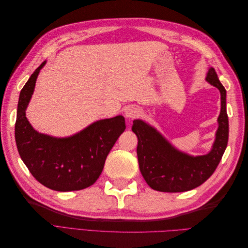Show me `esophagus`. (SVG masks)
<instances>
[{"label": "esophagus", "instance_id": "34e87169", "mask_svg": "<svg viewBox=\"0 0 248 248\" xmlns=\"http://www.w3.org/2000/svg\"><path fill=\"white\" fill-rule=\"evenodd\" d=\"M125 117L128 118V119H134L137 118L138 116H140V110L139 109V108L137 107H133V106H130L128 108H125Z\"/></svg>", "mask_w": 248, "mask_h": 248}]
</instances>
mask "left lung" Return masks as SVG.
I'll list each match as a JSON object with an SVG mask.
<instances>
[{
    "label": "left lung",
    "instance_id": "obj_1",
    "mask_svg": "<svg viewBox=\"0 0 248 248\" xmlns=\"http://www.w3.org/2000/svg\"><path fill=\"white\" fill-rule=\"evenodd\" d=\"M207 81L220 91L221 110L218 129L211 151L192 157L178 151L153 127L141 120H134L132 131L137 134L140 170L152 189L162 192L188 191L208 180L218 166L229 140L226 89L221 85L214 68L207 73Z\"/></svg>",
    "mask_w": 248,
    "mask_h": 248
}]
</instances>
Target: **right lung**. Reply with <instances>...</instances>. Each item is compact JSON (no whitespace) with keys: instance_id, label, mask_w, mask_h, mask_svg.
Returning <instances> with one entry per match:
<instances>
[{"instance_id":"right-lung-1","label":"right lung","mask_w":248,"mask_h":248,"mask_svg":"<svg viewBox=\"0 0 248 248\" xmlns=\"http://www.w3.org/2000/svg\"><path fill=\"white\" fill-rule=\"evenodd\" d=\"M44 64L33 72L19 94L16 122L18 153L33 177L47 188L84 189L99 178L109 151L126 128L125 119L117 116L100 120L65 139L37 132L28 121L26 109Z\"/></svg>"}]
</instances>
